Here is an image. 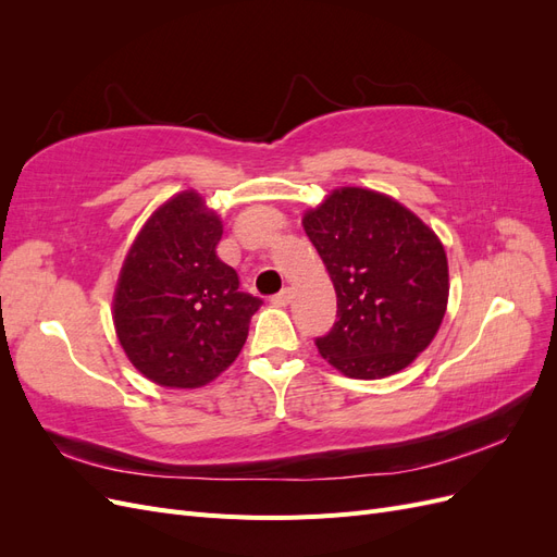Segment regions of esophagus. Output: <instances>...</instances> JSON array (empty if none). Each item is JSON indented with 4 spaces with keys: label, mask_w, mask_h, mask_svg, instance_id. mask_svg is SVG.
Wrapping results in <instances>:
<instances>
[{
    "label": "esophagus",
    "mask_w": 557,
    "mask_h": 557,
    "mask_svg": "<svg viewBox=\"0 0 557 557\" xmlns=\"http://www.w3.org/2000/svg\"><path fill=\"white\" fill-rule=\"evenodd\" d=\"M290 288H283L281 293H276L274 297H272V305H276V307H285L290 301Z\"/></svg>",
    "instance_id": "1"
}]
</instances>
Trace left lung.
<instances>
[{
	"instance_id": "8db88e82",
	"label": "left lung",
	"mask_w": 557,
	"mask_h": 557,
	"mask_svg": "<svg viewBox=\"0 0 557 557\" xmlns=\"http://www.w3.org/2000/svg\"><path fill=\"white\" fill-rule=\"evenodd\" d=\"M336 293V323L315 346L350 379L409 367L440 330L448 260L440 237L393 197L339 188L301 218Z\"/></svg>"
}]
</instances>
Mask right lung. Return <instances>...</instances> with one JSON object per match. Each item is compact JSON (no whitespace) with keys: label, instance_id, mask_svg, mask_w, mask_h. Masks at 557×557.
<instances>
[{"label":"right lung","instance_id":"1","mask_svg":"<svg viewBox=\"0 0 557 557\" xmlns=\"http://www.w3.org/2000/svg\"><path fill=\"white\" fill-rule=\"evenodd\" d=\"M223 223L195 190L148 218L117 276L113 325L125 356L164 387H201L237 360L260 297L215 256Z\"/></svg>","mask_w":557,"mask_h":557}]
</instances>
